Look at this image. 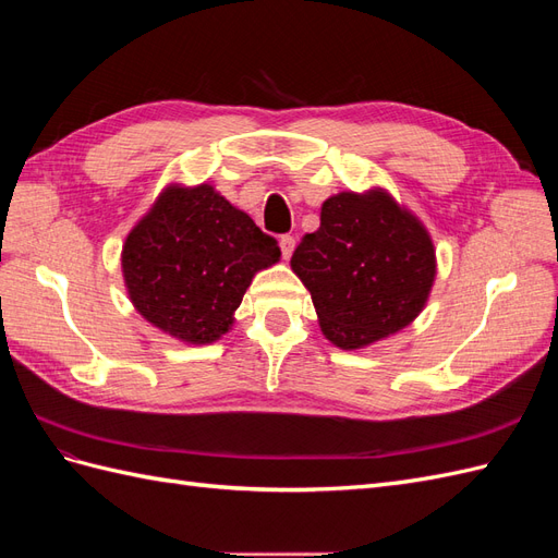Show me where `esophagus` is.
<instances>
[{
    "mask_svg": "<svg viewBox=\"0 0 558 558\" xmlns=\"http://www.w3.org/2000/svg\"><path fill=\"white\" fill-rule=\"evenodd\" d=\"M279 246H281V256H283L286 260H289V258H291V253H293V248H295V240L291 238V234H281Z\"/></svg>",
    "mask_w": 558,
    "mask_h": 558,
    "instance_id": "1",
    "label": "esophagus"
}]
</instances>
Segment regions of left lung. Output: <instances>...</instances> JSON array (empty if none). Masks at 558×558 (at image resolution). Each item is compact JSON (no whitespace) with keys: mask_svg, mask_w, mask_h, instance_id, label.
Here are the masks:
<instances>
[{"mask_svg":"<svg viewBox=\"0 0 558 558\" xmlns=\"http://www.w3.org/2000/svg\"><path fill=\"white\" fill-rule=\"evenodd\" d=\"M312 293L324 335L361 349L402 330L424 310L435 248L416 216L384 191L340 193L320 207V226L291 258Z\"/></svg>","mask_w":558,"mask_h":558,"instance_id":"1","label":"left lung"}]
</instances>
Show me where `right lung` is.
Returning <instances> with one entry per match:
<instances>
[{"mask_svg": "<svg viewBox=\"0 0 558 558\" xmlns=\"http://www.w3.org/2000/svg\"><path fill=\"white\" fill-rule=\"evenodd\" d=\"M281 256L277 240L214 185H170L123 244L132 305L162 332L209 344L228 332L258 269Z\"/></svg>", "mask_w": 558, "mask_h": 558, "instance_id": "add662e5", "label": "right lung"}]
</instances>
